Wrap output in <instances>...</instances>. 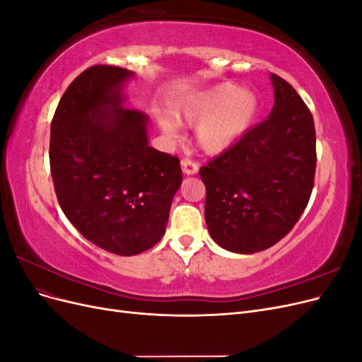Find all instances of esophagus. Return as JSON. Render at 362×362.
Returning <instances> with one entry per match:
<instances>
[{
	"label": "esophagus",
	"mask_w": 362,
	"mask_h": 362,
	"mask_svg": "<svg viewBox=\"0 0 362 362\" xmlns=\"http://www.w3.org/2000/svg\"><path fill=\"white\" fill-rule=\"evenodd\" d=\"M181 169L185 175H194V173H198L199 166H198V163H194L189 158H184V160H181Z\"/></svg>",
	"instance_id": "obj_1"
}]
</instances>
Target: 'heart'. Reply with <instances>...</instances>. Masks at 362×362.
I'll return each instance as SVG.
<instances>
[{
	"label": "heart",
	"mask_w": 362,
	"mask_h": 362,
	"mask_svg": "<svg viewBox=\"0 0 362 362\" xmlns=\"http://www.w3.org/2000/svg\"><path fill=\"white\" fill-rule=\"evenodd\" d=\"M259 108L258 96L247 87L233 83H218L185 95L175 105L173 116L163 119L161 131L175 140L180 134V124L194 127V140L206 154H221L231 148L250 128Z\"/></svg>",
	"instance_id": "1"
}]
</instances>
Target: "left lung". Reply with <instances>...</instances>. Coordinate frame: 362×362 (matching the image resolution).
<instances>
[{"label": "left lung", "mask_w": 362, "mask_h": 362, "mask_svg": "<svg viewBox=\"0 0 362 362\" xmlns=\"http://www.w3.org/2000/svg\"><path fill=\"white\" fill-rule=\"evenodd\" d=\"M270 80L275 105L269 117L199 169L208 233L235 254H255L286 237L314 185L313 115L291 84L276 74Z\"/></svg>", "instance_id": "8db88e82"}]
</instances>
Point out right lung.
Returning <instances> with one entry per match:
<instances>
[{"label": "right lung", "instance_id": "add662e5", "mask_svg": "<svg viewBox=\"0 0 362 362\" xmlns=\"http://www.w3.org/2000/svg\"><path fill=\"white\" fill-rule=\"evenodd\" d=\"M131 76L108 64L80 74L54 113L49 141L63 213L89 242L122 257L160 242L182 181L180 160L148 145L149 117L124 107Z\"/></svg>", "mask_w": 362, "mask_h": 362}]
</instances>
